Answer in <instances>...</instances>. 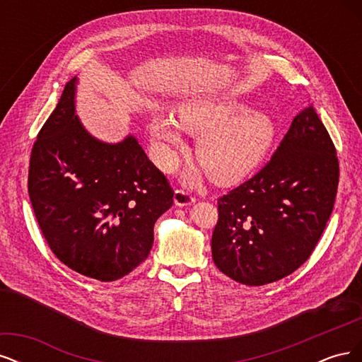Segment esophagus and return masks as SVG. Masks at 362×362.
I'll return each mask as SVG.
<instances>
[{"label": "esophagus", "instance_id": "obj_1", "mask_svg": "<svg viewBox=\"0 0 362 362\" xmlns=\"http://www.w3.org/2000/svg\"><path fill=\"white\" fill-rule=\"evenodd\" d=\"M173 201H175V205L178 206H187V205H192L194 202V198L185 190H177L173 194Z\"/></svg>", "mask_w": 362, "mask_h": 362}]
</instances>
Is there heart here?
Returning <instances> with one entry per match:
<instances>
[{"mask_svg":"<svg viewBox=\"0 0 362 362\" xmlns=\"http://www.w3.org/2000/svg\"><path fill=\"white\" fill-rule=\"evenodd\" d=\"M178 120L169 113H156L149 120V133L156 145L160 166L170 169L175 149L184 146L182 131L198 137L196 158L222 185L245 180L270 151L276 136L269 115L247 110V104L233 96H210L178 107ZM185 180L193 182L198 175L189 172Z\"/></svg>","mask_w":362,"mask_h":362,"instance_id":"b5f03b06","label":"heart"}]
</instances>
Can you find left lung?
<instances>
[{"label": "left lung", "instance_id": "1", "mask_svg": "<svg viewBox=\"0 0 362 362\" xmlns=\"http://www.w3.org/2000/svg\"><path fill=\"white\" fill-rule=\"evenodd\" d=\"M338 177L332 140L314 107H305L266 166L217 199V269L245 286H266L299 269L329 221Z\"/></svg>", "mask_w": 362, "mask_h": 362}]
</instances>
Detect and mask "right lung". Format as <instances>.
<instances>
[{"instance_id": "1", "label": "right lung", "mask_w": 362, "mask_h": 362, "mask_svg": "<svg viewBox=\"0 0 362 362\" xmlns=\"http://www.w3.org/2000/svg\"><path fill=\"white\" fill-rule=\"evenodd\" d=\"M78 78L64 86L31 149L28 194L40 231L63 264L103 282L128 275L173 204L166 177L133 134L107 144L75 115Z\"/></svg>"}]
</instances>
